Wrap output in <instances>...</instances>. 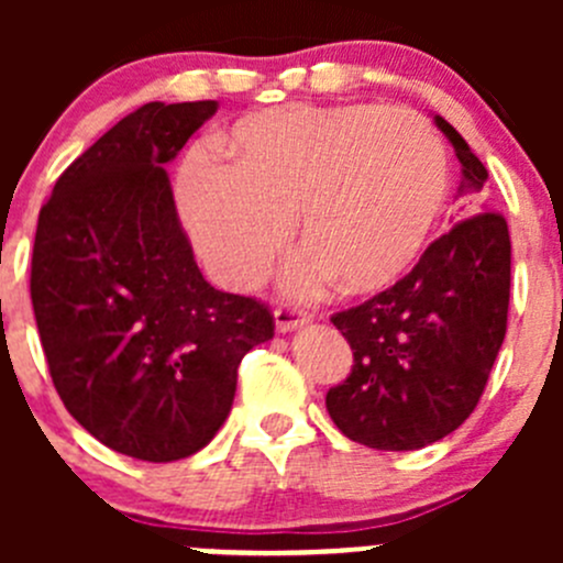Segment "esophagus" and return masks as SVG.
Returning <instances> with one entry per match:
<instances>
[{"mask_svg":"<svg viewBox=\"0 0 563 563\" xmlns=\"http://www.w3.org/2000/svg\"><path fill=\"white\" fill-rule=\"evenodd\" d=\"M305 323H308V316H305L302 310L291 308V305H280V308H275L277 332H294V329L305 327Z\"/></svg>","mask_w":563,"mask_h":563,"instance_id":"1","label":"esophagus"}]
</instances>
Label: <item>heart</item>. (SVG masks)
Here are the masks:
<instances>
[{"mask_svg":"<svg viewBox=\"0 0 563 563\" xmlns=\"http://www.w3.org/2000/svg\"><path fill=\"white\" fill-rule=\"evenodd\" d=\"M218 152L223 166L181 168L179 209L212 275L240 291L264 280L294 218L305 250L288 288H389L422 255L450 190L444 141L402 106L269 108L240 119Z\"/></svg>","mask_w":563,"mask_h":563,"instance_id":"b5f03b06","label":"heart"}]
</instances>
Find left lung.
I'll return each mask as SVG.
<instances>
[{
	"instance_id": "obj_1",
	"label": "left lung",
	"mask_w": 563,
	"mask_h": 563,
	"mask_svg": "<svg viewBox=\"0 0 563 563\" xmlns=\"http://www.w3.org/2000/svg\"><path fill=\"white\" fill-rule=\"evenodd\" d=\"M435 124L455 146L465 212L482 201L487 168L444 117ZM509 266L507 220L485 209L439 236L387 291L332 316L354 351L349 378L327 391L345 439L422 450L471 417L507 334Z\"/></svg>"
}]
</instances>
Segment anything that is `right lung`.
Returning <instances> with one entry per match:
<instances>
[{
    "instance_id": "right-lung-1",
    "label": "right lung",
    "mask_w": 563,
    "mask_h": 563,
    "mask_svg": "<svg viewBox=\"0 0 563 563\" xmlns=\"http://www.w3.org/2000/svg\"><path fill=\"white\" fill-rule=\"evenodd\" d=\"M218 100L146 103L56 179L37 218L32 308L62 402L108 450L196 455L225 422L236 367L275 334L266 305L203 280L166 163Z\"/></svg>"
}]
</instances>
